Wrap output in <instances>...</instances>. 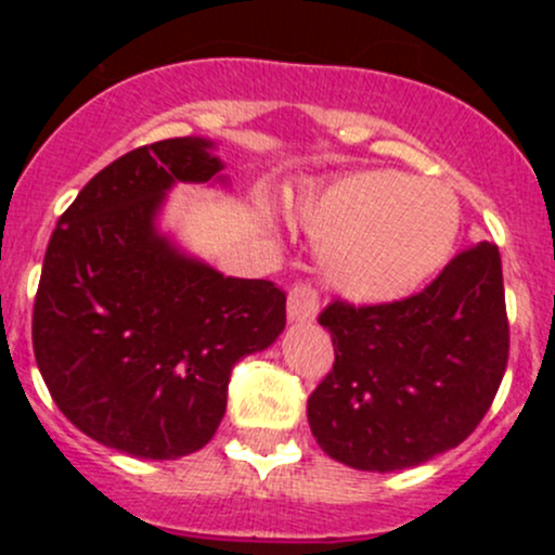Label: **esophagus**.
I'll return each mask as SVG.
<instances>
[{"label":"esophagus","mask_w":555,"mask_h":555,"mask_svg":"<svg viewBox=\"0 0 555 555\" xmlns=\"http://www.w3.org/2000/svg\"><path fill=\"white\" fill-rule=\"evenodd\" d=\"M319 313V295L311 284H295L287 298V319L295 324L313 322Z\"/></svg>","instance_id":"1"}]
</instances>
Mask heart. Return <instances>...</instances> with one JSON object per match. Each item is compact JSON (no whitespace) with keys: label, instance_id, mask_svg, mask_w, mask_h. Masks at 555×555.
I'll use <instances>...</instances> for the list:
<instances>
[{"label":"heart","instance_id":"b5f03b06","mask_svg":"<svg viewBox=\"0 0 555 555\" xmlns=\"http://www.w3.org/2000/svg\"><path fill=\"white\" fill-rule=\"evenodd\" d=\"M295 217L324 246L327 282L362 304H389L422 287L459 233L451 188L391 169L338 177L304 195Z\"/></svg>","mask_w":555,"mask_h":555}]
</instances>
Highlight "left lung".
Wrapping results in <instances>:
<instances>
[{
    "label": "left lung",
    "instance_id": "obj_1",
    "mask_svg": "<svg viewBox=\"0 0 555 555\" xmlns=\"http://www.w3.org/2000/svg\"><path fill=\"white\" fill-rule=\"evenodd\" d=\"M333 371L309 397L319 449L346 467H418L469 438L507 367L511 327L496 244L459 251L405 300L319 313Z\"/></svg>",
    "mask_w": 555,
    "mask_h": 555
}]
</instances>
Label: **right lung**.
<instances>
[{
  "mask_svg": "<svg viewBox=\"0 0 555 555\" xmlns=\"http://www.w3.org/2000/svg\"><path fill=\"white\" fill-rule=\"evenodd\" d=\"M222 169L209 139L137 147L77 193L50 236L31 319L37 367L61 413L106 449H204L233 365L287 322L276 284L225 276L160 233L173 184H228Z\"/></svg>",
  "mask_w": 555,
  "mask_h": 555,
  "instance_id": "1",
  "label": "right lung"
}]
</instances>
